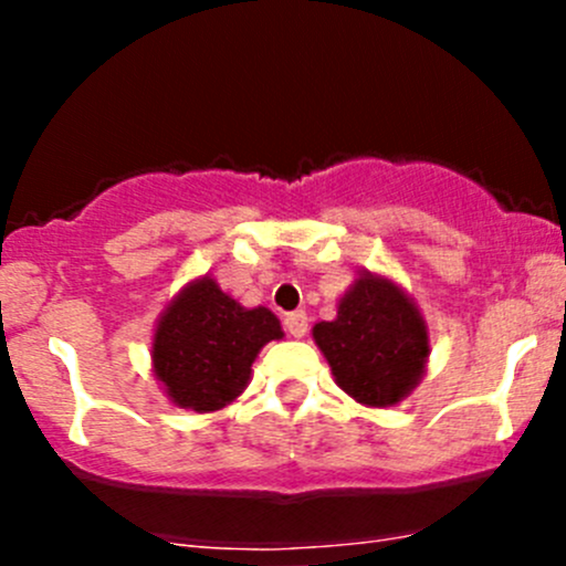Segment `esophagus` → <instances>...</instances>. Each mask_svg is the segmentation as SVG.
I'll list each match as a JSON object with an SVG mask.
<instances>
[{"mask_svg": "<svg viewBox=\"0 0 566 566\" xmlns=\"http://www.w3.org/2000/svg\"><path fill=\"white\" fill-rule=\"evenodd\" d=\"M284 331H287L290 336H306V331H310V319H306L304 312H290V315H284Z\"/></svg>", "mask_w": 566, "mask_h": 566, "instance_id": "1", "label": "esophagus"}]
</instances>
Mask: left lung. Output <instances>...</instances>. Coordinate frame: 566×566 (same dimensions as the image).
Masks as SVG:
<instances>
[{
    "instance_id": "obj_1",
    "label": "left lung",
    "mask_w": 566,
    "mask_h": 566,
    "mask_svg": "<svg viewBox=\"0 0 566 566\" xmlns=\"http://www.w3.org/2000/svg\"><path fill=\"white\" fill-rule=\"evenodd\" d=\"M331 373L358 402L386 408L408 397L424 373L427 328L391 282L361 276L342 298L336 319L312 328Z\"/></svg>"
}]
</instances>
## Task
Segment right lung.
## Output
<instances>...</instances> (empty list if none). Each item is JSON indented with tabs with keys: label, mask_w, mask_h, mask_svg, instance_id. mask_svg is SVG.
Returning <instances> with one entry per match:
<instances>
[{
	"label": "right lung",
	"mask_w": 566,
	"mask_h": 566,
	"mask_svg": "<svg viewBox=\"0 0 566 566\" xmlns=\"http://www.w3.org/2000/svg\"><path fill=\"white\" fill-rule=\"evenodd\" d=\"M271 339H282L273 312L243 310L213 279H202L182 290L158 323L153 364L175 405L205 413L247 389L251 364Z\"/></svg>",
	"instance_id": "1"
}]
</instances>
